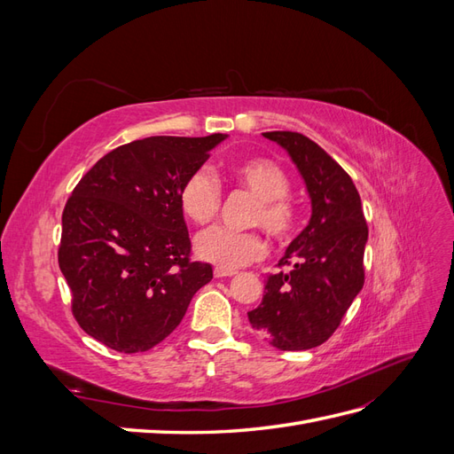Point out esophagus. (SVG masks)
Listing matches in <instances>:
<instances>
[{"label": "esophagus", "instance_id": "34e87169", "mask_svg": "<svg viewBox=\"0 0 454 454\" xmlns=\"http://www.w3.org/2000/svg\"><path fill=\"white\" fill-rule=\"evenodd\" d=\"M235 274H237V270H232V269H223V267H215V269H214V277H215V278L235 277Z\"/></svg>", "mask_w": 454, "mask_h": 454}]
</instances>
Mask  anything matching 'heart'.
<instances>
[{
    "label": "heart",
    "instance_id": "heart-1",
    "mask_svg": "<svg viewBox=\"0 0 454 454\" xmlns=\"http://www.w3.org/2000/svg\"><path fill=\"white\" fill-rule=\"evenodd\" d=\"M231 182L257 197L248 223L263 227L274 240H290L299 225V210L290 195V176L278 162L267 157L240 159L231 164ZM180 206L195 225H208L222 208V187L215 177L197 170L180 189ZM195 248L199 257L223 269L244 267L265 254V240L257 231H232L214 227L202 232Z\"/></svg>",
    "mask_w": 454,
    "mask_h": 454
}]
</instances>
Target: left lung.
<instances>
[{"label": "left lung", "instance_id": "8db88e82", "mask_svg": "<svg viewBox=\"0 0 454 454\" xmlns=\"http://www.w3.org/2000/svg\"><path fill=\"white\" fill-rule=\"evenodd\" d=\"M290 153L312 204L309 225L287 246L265 284L261 305L248 312L255 332L280 350H309L335 333L364 287L367 223L352 177L307 136L263 132Z\"/></svg>", "mask_w": 454, "mask_h": 454}]
</instances>
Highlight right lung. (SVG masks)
I'll list each match as a JSON object with an SVG mask.
<instances>
[{
  "label": "right lung",
  "mask_w": 454,
  "mask_h": 454,
  "mask_svg": "<svg viewBox=\"0 0 454 454\" xmlns=\"http://www.w3.org/2000/svg\"><path fill=\"white\" fill-rule=\"evenodd\" d=\"M227 134L151 136L109 151L62 212L59 265L72 312L107 348L136 354L167 339L214 277L191 261L180 189Z\"/></svg>",
  "instance_id": "right-lung-1"
}]
</instances>
